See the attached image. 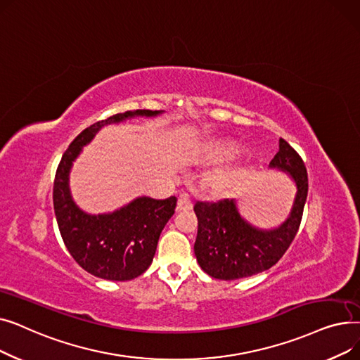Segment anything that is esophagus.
Listing matches in <instances>:
<instances>
[{
    "mask_svg": "<svg viewBox=\"0 0 360 360\" xmlns=\"http://www.w3.org/2000/svg\"><path fill=\"white\" fill-rule=\"evenodd\" d=\"M176 209L179 212L182 210H191L193 209V201H191V197L188 194H181L179 200H178V207Z\"/></svg>",
    "mask_w": 360,
    "mask_h": 360,
    "instance_id": "34e87169",
    "label": "esophagus"
}]
</instances>
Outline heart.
<instances>
[{
	"instance_id": "b5f03b06",
	"label": "heart",
	"mask_w": 360,
	"mask_h": 360,
	"mask_svg": "<svg viewBox=\"0 0 360 360\" xmlns=\"http://www.w3.org/2000/svg\"><path fill=\"white\" fill-rule=\"evenodd\" d=\"M235 151H236V150H235V147H233V146H228V147L224 148V153H226V155H233Z\"/></svg>"
}]
</instances>
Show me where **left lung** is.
I'll list each match as a JSON object with an SVG mask.
<instances>
[{
	"label": "left lung",
	"instance_id": "obj_1",
	"mask_svg": "<svg viewBox=\"0 0 360 360\" xmlns=\"http://www.w3.org/2000/svg\"><path fill=\"white\" fill-rule=\"evenodd\" d=\"M270 167L288 172L297 193L288 220L277 229L261 231L243 220L233 200L197 201L198 232L194 252L200 267L214 278L236 280L271 269L285 255L300 226L308 195V174L297 151L280 139Z\"/></svg>",
	"mask_w": 360,
	"mask_h": 360
}]
</instances>
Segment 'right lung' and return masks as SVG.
Returning a JSON list of instances; mask_svg holds the SVG:
<instances>
[{"instance_id": "obj_1", "label": "right lung", "mask_w": 360, "mask_h": 360, "mask_svg": "<svg viewBox=\"0 0 360 360\" xmlns=\"http://www.w3.org/2000/svg\"><path fill=\"white\" fill-rule=\"evenodd\" d=\"M162 110L137 109L94 122L75 137L58 165L53 181V210L63 240L71 257L87 273L105 280L125 281L141 276L156 254L158 240L167 220L174 216L176 197L136 198L122 209L91 216L71 198L68 175L83 146L108 124L132 117H155Z\"/></svg>"}]
</instances>
